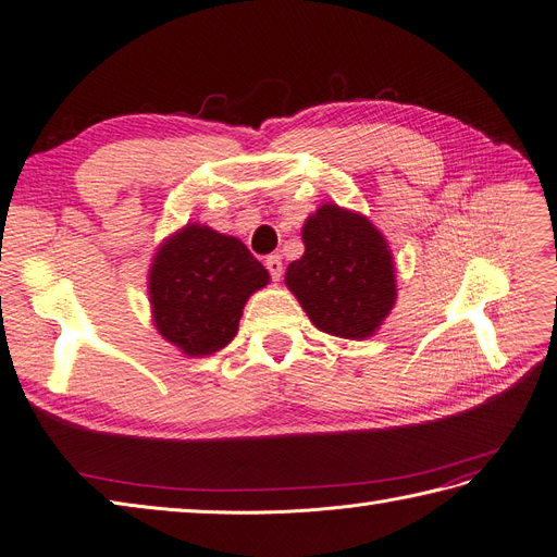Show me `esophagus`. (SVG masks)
Here are the masks:
<instances>
[{
	"label": "esophagus",
	"instance_id": "obj_1",
	"mask_svg": "<svg viewBox=\"0 0 557 557\" xmlns=\"http://www.w3.org/2000/svg\"><path fill=\"white\" fill-rule=\"evenodd\" d=\"M264 267H267L269 276H272V281H281V274H283V262H281V258H278V256H269V258L264 260Z\"/></svg>",
	"mask_w": 557,
	"mask_h": 557
}]
</instances>
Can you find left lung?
Wrapping results in <instances>:
<instances>
[{
    "label": "left lung",
    "instance_id": "1",
    "mask_svg": "<svg viewBox=\"0 0 557 557\" xmlns=\"http://www.w3.org/2000/svg\"><path fill=\"white\" fill-rule=\"evenodd\" d=\"M305 256L285 283L311 323L344 339H367L395 305V267L381 232L367 218L325 205L305 230Z\"/></svg>",
    "mask_w": 557,
    "mask_h": 557
}]
</instances>
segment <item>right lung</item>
Listing matches in <instances>:
<instances>
[{
    "label": "right lung",
    "mask_w": 557,
    "mask_h": 557,
    "mask_svg": "<svg viewBox=\"0 0 557 557\" xmlns=\"http://www.w3.org/2000/svg\"><path fill=\"white\" fill-rule=\"evenodd\" d=\"M267 281V269L239 239L183 227L150 269L156 327L188 356H211L234 339L246 299Z\"/></svg>",
    "instance_id": "1"
}]
</instances>
